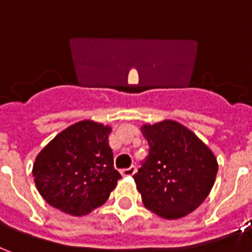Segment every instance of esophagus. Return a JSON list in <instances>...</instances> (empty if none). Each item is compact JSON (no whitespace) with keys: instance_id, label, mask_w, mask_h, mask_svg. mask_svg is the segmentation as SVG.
Listing matches in <instances>:
<instances>
[{"instance_id":"34e87169","label":"esophagus","mask_w":252,"mask_h":252,"mask_svg":"<svg viewBox=\"0 0 252 252\" xmlns=\"http://www.w3.org/2000/svg\"><path fill=\"white\" fill-rule=\"evenodd\" d=\"M134 174H135V167H134V166L128 167V169L121 170V175H122V177H133Z\"/></svg>"}]
</instances>
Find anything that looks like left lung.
<instances>
[{
    "mask_svg": "<svg viewBox=\"0 0 252 252\" xmlns=\"http://www.w3.org/2000/svg\"><path fill=\"white\" fill-rule=\"evenodd\" d=\"M150 153L134 175L147 210L163 219H179L199 207L215 183L218 160L206 143L179 122L142 125Z\"/></svg>",
    "mask_w": 252,
    "mask_h": 252,
    "instance_id": "1",
    "label": "left lung"
}]
</instances>
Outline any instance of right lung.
I'll return each mask as SVG.
<instances>
[{
    "label": "right lung",
    "instance_id": "obj_1",
    "mask_svg": "<svg viewBox=\"0 0 252 252\" xmlns=\"http://www.w3.org/2000/svg\"><path fill=\"white\" fill-rule=\"evenodd\" d=\"M110 133V126L85 119L62 130L39 151L32 173L49 205L82 217L109 199L122 178L114 169Z\"/></svg>",
    "mask_w": 252,
    "mask_h": 252
}]
</instances>
